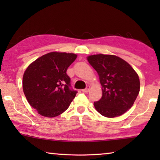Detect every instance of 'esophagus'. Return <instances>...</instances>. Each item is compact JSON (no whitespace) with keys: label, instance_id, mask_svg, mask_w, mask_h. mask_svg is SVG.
Returning <instances> with one entry per match:
<instances>
[{"label":"esophagus","instance_id":"obj_1","mask_svg":"<svg viewBox=\"0 0 160 160\" xmlns=\"http://www.w3.org/2000/svg\"><path fill=\"white\" fill-rule=\"evenodd\" d=\"M90 87L89 86V85H88L85 89H84V90H82V92H88L90 91Z\"/></svg>","mask_w":160,"mask_h":160}]
</instances>
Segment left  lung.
I'll list each match as a JSON object with an SVG mask.
<instances>
[{"label": "left lung", "instance_id": "8db88e82", "mask_svg": "<svg viewBox=\"0 0 160 160\" xmlns=\"http://www.w3.org/2000/svg\"><path fill=\"white\" fill-rule=\"evenodd\" d=\"M87 59L99 75L102 96L94 102L95 109L113 118L131 109L140 92L138 75L128 62L115 55L96 54Z\"/></svg>", "mask_w": 160, "mask_h": 160}]
</instances>
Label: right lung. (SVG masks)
<instances>
[{
	"label": "right lung",
	"instance_id": "1",
	"mask_svg": "<svg viewBox=\"0 0 160 160\" xmlns=\"http://www.w3.org/2000/svg\"><path fill=\"white\" fill-rule=\"evenodd\" d=\"M75 53L53 51L38 58L27 68L22 78L24 94L29 104L45 117L63 113L76 95L70 90L68 68Z\"/></svg>",
	"mask_w": 160,
	"mask_h": 160
}]
</instances>
